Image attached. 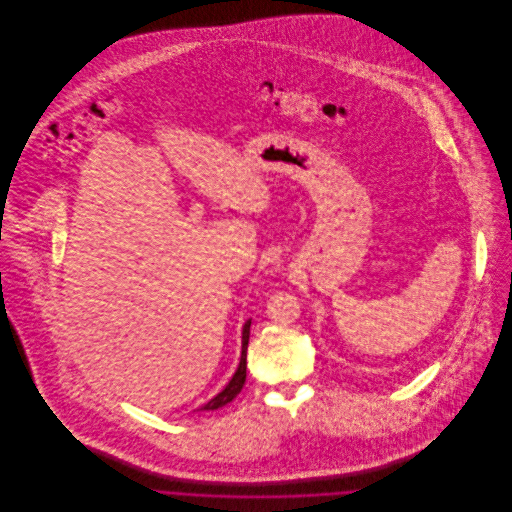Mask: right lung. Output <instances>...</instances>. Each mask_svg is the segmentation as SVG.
I'll list each match as a JSON object with an SVG mask.
<instances>
[{"label":"right lung","mask_w":512,"mask_h":512,"mask_svg":"<svg viewBox=\"0 0 512 512\" xmlns=\"http://www.w3.org/2000/svg\"><path fill=\"white\" fill-rule=\"evenodd\" d=\"M249 326H251V320H247L244 326V336H242V359H240V366L236 370V374L232 376V380L228 382V386L224 390L220 391L217 397H213L207 405H203L199 411H215L224 407L226 403H230L232 399H236V395L242 391L245 384V361H247V343H249Z\"/></svg>","instance_id":"1"}]
</instances>
